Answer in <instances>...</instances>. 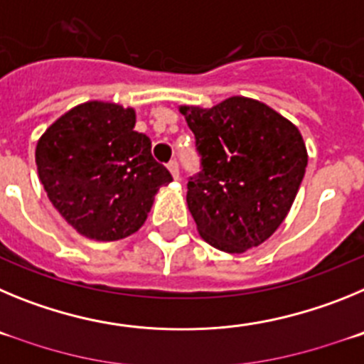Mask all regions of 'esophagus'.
<instances>
[{
	"mask_svg": "<svg viewBox=\"0 0 364 364\" xmlns=\"http://www.w3.org/2000/svg\"><path fill=\"white\" fill-rule=\"evenodd\" d=\"M167 169H169V171H171V175H173V178H178L180 176V169H178V162H176V160H171V162L167 164Z\"/></svg>",
	"mask_w": 364,
	"mask_h": 364,
	"instance_id": "esophagus-1",
	"label": "esophagus"
}]
</instances>
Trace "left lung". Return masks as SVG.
<instances>
[{"label": "left lung", "mask_w": 364, "mask_h": 364, "mask_svg": "<svg viewBox=\"0 0 364 364\" xmlns=\"http://www.w3.org/2000/svg\"><path fill=\"white\" fill-rule=\"evenodd\" d=\"M200 154L188 208L202 239L226 253L260 246L282 224L308 153L299 129L259 100L231 96L211 109L180 105Z\"/></svg>", "instance_id": "8db88e82"}]
</instances>
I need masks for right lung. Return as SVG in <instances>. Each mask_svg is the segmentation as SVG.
Segmentation results:
<instances>
[{"instance_id":"obj_1","label":"right lung","mask_w":364,"mask_h":364,"mask_svg":"<svg viewBox=\"0 0 364 364\" xmlns=\"http://www.w3.org/2000/svg\"><path fill=\"white\" fill-rule=\"evenodd\" d=\"M134 124V109L92 100L62 114L38 140L47 197L87 239L111 242L133 235L156 191L173 180Z\"/></svg>"}]
</instances>
